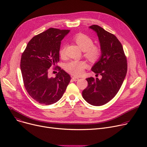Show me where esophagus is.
I'll use <instances>...</instances> for the list:
<instances>
[{"instance_id":"obj_1","label":"esophagus","mask_w":147,"mask_h":147,"mask_svg":"<svg viewBox=\"0 0 147 147\" xmlns=\"http://www.w3.org/2000/svg\"><path fill=\"white\" fill-rule=\"evenodd\" d=\"M72 79H73V81L76 82V81H78L79 80V78H78V77L74 76V77H73V78H72Z\"/></svg>"}]
</instances>
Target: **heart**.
Masks as SVG:
<instances>
[{"instance_id":"1","label":"heart","mask_w":147,"mask_h":147,"mask_svg":"<svg viewBox=\"0 0 147 147\" xmlns=\"http://www.w3.org/2000/svg\"><path fill=\"white\" fill-rule=\"evenodd\" d=\"M74 40L80 49L84 52V55L90 61H94L98 59L101 53L100 49L98 46L93 45V40L90 37L83 33H79L74 37ZM65 51V46H64L59 51L61 57H64ZM86 67V64L83 61H72L65 65V69L73 75L79 76L82 74Z\"/></svg>"}]
</instances>
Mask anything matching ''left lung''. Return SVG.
Segmentation results:
<instances>
[{"label":"left lung","instance_id":"1","mask_svg":"<svg viewBox=\"0 0 147 147\" xmlns=\"http://www.w3.org/2000/svg\"><path fill=\"white\" fill-rule=\"evenodd\" d=\"M89 28L96 33L101 48V56L91 70L102 78L86 79L88 86L82 96L89 104L101 106L109 102L120 89L127 73V60L121 43L114 34L97 25Z\"/></svg>","mask_w":147,"mask_h":147}]
</instances>
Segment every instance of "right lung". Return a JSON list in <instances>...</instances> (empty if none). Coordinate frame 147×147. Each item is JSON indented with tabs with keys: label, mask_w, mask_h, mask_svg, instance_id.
Wrapping results in <instances>:
<instances>
[{
	"label": "right lung",
	"mask_w": 147,
	"mask_h": 147,
	"mask_svg": "<svg viewBox=\"0 0 147 147\" xmlns=\"http://www.w3.org/2000/svg\"><path fill=\"white\" fill-rule=\"evenodd\" d=\"M69 31L50 28L33 37L22 54L20 67L24 86L38 103L51 105L58 101L71 80L60 67L55 78L48 74L49 68L59 62L61 42Z\"/></svg>",
	"instance_id": "right-lung-1"
}]
</instances>
